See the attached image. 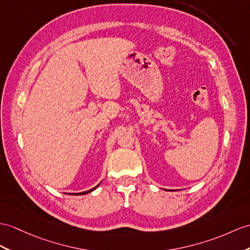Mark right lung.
<instances>
[{
	"label": "right lung",
	"mask_w": 250,
	"mask_h": 250,
	"mask_svg": "<svg viewBox=\"0 0 250 250\" xmlns=\"http://www.w3.org/2000/svg\"><path fill=\"white\" fill-rule=\"evenodd\" d=\"M101 185V182H100V184L99 185H97L96 187H94L93 188H91V190H88V191H86V192H81V193H72V195H84V194H88V193H90V192H92V191H94L95 190V188H97V187H99Z\"/></svg>",
	"instance_id": "1"
}]
</instances>
